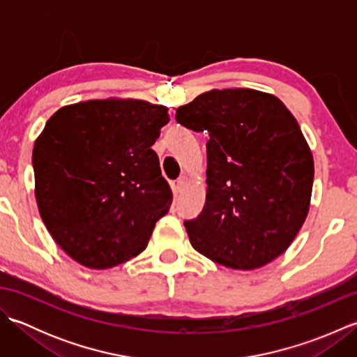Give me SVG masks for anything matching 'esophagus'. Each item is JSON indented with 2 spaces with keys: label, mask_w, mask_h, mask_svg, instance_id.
I'll return each mask as SVG.
<instances>
[{
  "label": "esophagus",
  "mask_w": 357,
  "mask_h": 357,
  "mask_svg": "<svg viewBox=\"0 0 357 357\" xmlns=\"http://www.w3.org/2000/svg\"><path fill=\"white\" fill-rule=\"evenodd\" d=\"M176 185H178V190L181 192L183 188L187 185V176H179L176 181Z\"/></svg>",
  "instance_id": "esophagus-1"
}]
</instances>
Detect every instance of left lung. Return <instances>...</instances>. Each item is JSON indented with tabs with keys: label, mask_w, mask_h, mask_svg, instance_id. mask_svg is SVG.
<instances>
[{
	"label": "left lung",
	"mask_w": 357,
	"mask_h": 357,
	"mask_svg": "<svg viewBox=\"0 0 357 357\" xmlns=\"http://www.w3.org/2000/svg\"><path fill=\"white\" fill-rule=\"evenodd\" d=\"M176 121L208 135L206 204L184 222L193 248L236 270L276 259L312 198L314 164L298 121L253 89L210 90L181 105Z\"/></svg>",
	"instance_id": "8db88e82"
}]
</instances>
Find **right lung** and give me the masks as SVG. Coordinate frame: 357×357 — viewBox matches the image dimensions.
<instances>
[{"instance_id":"right-lung-1","label":"right lung","mask_w":357,"mask_h":357,"mask_svg":"<svg viewBox=\"0 0 357 357\" xmlns=\"http://www.w3.org/2000/svg\"><path fill=\"white\" fill-rule=\"evenodd\" d=\"M169 121L164 105L93 100L45 123L32 153L36 204L72 259L104 270L146 250L173 199L151 149Z\"/></svg>"}]
</instances>
